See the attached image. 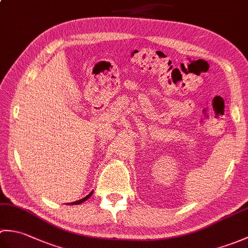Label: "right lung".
<instances>
[{"mask_svg": "<svg viewBox=\"0 0 248 248\" xmlns=\"http://www.w3.org/2000/svg\"><path fill=\"white\" fill-rule=\"evenodd\" d=\"M92 194H93V192L92 193H89L86 197H84V198H82V199H80V200H78V202H71V204H80V203H82V202H85V200H87L89 197L92 196ZM70 204V203H69Z\"/></svg>", "mask_w": 248, "mask_h": 248, "instance_id": "1", "label": "right lung"}]
</instances>
